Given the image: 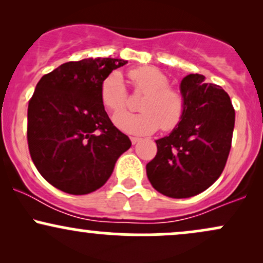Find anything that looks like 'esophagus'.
<instances>
[{
    "label": "esophagus",
    "instance_id": "esophagus-1",
    "mask_svg": "<svg viewBox=\"0 0 263 263\" xmlns=\"http://www.w3.org/2000/svg\"><path fill=\"white\" fill-rule=\"evenodd\" d=\"M141 141V138H138V137H131V142H132V144H136V143H138V142Z\"/></svg>",
    "mask_w": 263,
    "mask_h": 263
}]
</instances>
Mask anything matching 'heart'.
I'll use <instances>...</instances> for the list:
<instances>
[{"mask_svg":"<svg viewBox=\"0 0 263 263\" xmlns=\"http://www.w3.org/2000/svg\"><path fill=\"white\" fill-rule=\"evenodd\" d=\"M137 91L144 93L138 105L140 114L120 112L114 116L117 128L129 135H151L161 126L172 131L182 121L184 100L179 92L170 87V79L155 66H138L127 73ZM101 101L111 112H119L126 105L127 92L122 77L111 73L101 84Z\"/></svg>","mask_w":263,"mask_h":263,"instance_id":"1","label":"heart"}]
</instances>
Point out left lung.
Wrapping results in <instances>:
<instances>
[{
	"instance_id": "8db88e82",
	"label": "left lung",
	"mask_w": 263,
	"mask_h": 263,
	"mask_svg": "<svg viewBox=\"0 0 263 263\" xmlns=\"http://www.w3.org/2000/svg\"><path fill=\"white\" fill-rule=\"evenodd\" d=\"M182 121L156 141L157 155L146 165L157 192L170 198H190L206 190L224 171L231 148L235 110L221 87L200 74L180 83Z\"/></svg>"
}]
</instances>
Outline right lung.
Masks as SVG:
<instances>
[{
  "mask_svg": "<svg viewBox=\"0 0 263 263\" xmlns=\"http://www.w3.org/2000/svg\"><path fill=\"white\" fill-rule=\"evenodd\" d=\"M116 58L68 62L42 77L28 104L27 140L42 177L62 192L89 194L112 174L131 141L108 119L101 84L126 64Z\"/></svg>",
  "mask_w": 263,
  "mask_h": 263,
  "instance_id": "1",
  "label": "right lung"
}]
</instances>
